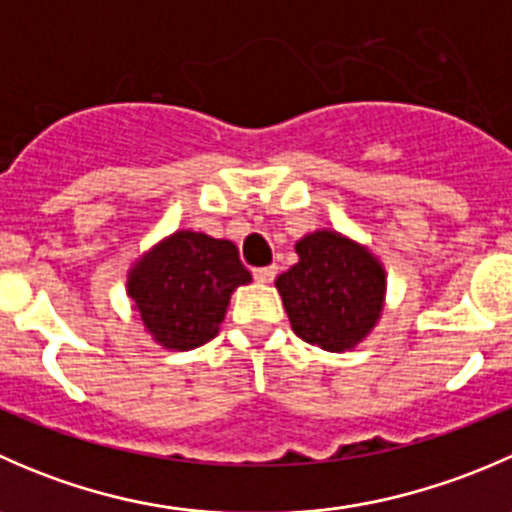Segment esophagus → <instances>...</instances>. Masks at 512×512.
<instances>
[{
    "label": "esophagus",
    "instance_id": "obj_1",
    "mask_svg": "<svg viewBox=\"0 0 512 512\" xmlns=\"http://www.w3.org/2000/svg\"><path fill=\"white\" fill-rule=\"evenodd\" d=\"M275 275H277V267L275 265H270V267H260V270H255V280L257 282H272L275 280Z\"/></svg>",
    "mask_w": 512,
    "mask_h": 512
}]
</instances>
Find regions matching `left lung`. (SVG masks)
<instances>
[{
  "mask_svg": "<svg viewBox=\"0 0 512 512\" xmlns=\"http://www.w3.org/2000/svg\"><path fill=\"white\" fill-rule=\"evenodd\" d=\"M297 265L275 280L292 332L324 352H349L379 324L386 270L361 242L337 230L307 232Z\"/></svg>",
  "mask_w": 512,
  "mask_h": 512,
  "instance_id": "8db88e82",
  "label": "left lung"
}]
</instances>
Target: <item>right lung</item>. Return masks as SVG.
I'll return each instance as SVG.
<instances>
[{"instance_id": "right-lung-1", "label": "right lung", "mask_w": 512, "mask_h": 512, "mask_svg": "<svg viewBox=\"0 0 512 512\" xmlns=\"http://www.w3.org/2000/svg\"><path fill=\"white\" fill-rule=\"evenodd\" d=\"M250 282L235 242L175 230L128 267L126 294L153 342L190 352L218 337L232 292Z\"/></svg>"}]
</instances>
